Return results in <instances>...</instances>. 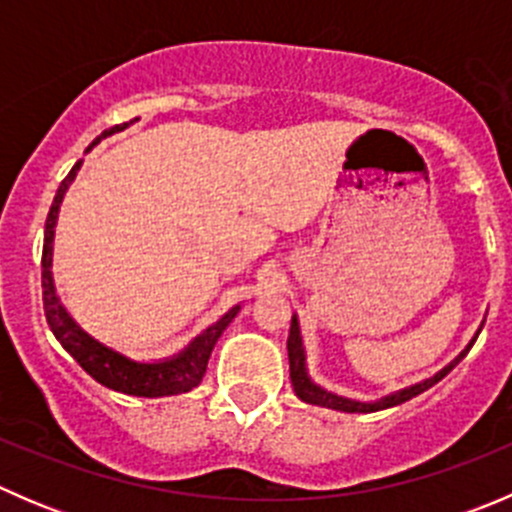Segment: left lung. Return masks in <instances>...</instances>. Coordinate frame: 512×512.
I'll list each match as a JSON object with an SVG mask.
<instances>
[{
    "label": "left lung",
    "instance_id": "8db88e82",
    "mask_svg": "<svg viewBox=\"0 0 512 512\" xmlns=\"http://www.w3.org/2000/svg\"><path fill=\"white\" fill-rule=\"evenodd\" d=\"M480 329H483V327H480ZM480 329L476 332V337L471 339V344H468V347L463 349V352L458 354L456 359L451 361V364L443 366L438 374H433L431 379H423L414 386H406V389L394 391V394H389V396H381V399H376V401H356V399H349V396H339V394H334V391H327L324 386L314 384L312 376H309V371H307V352H304L302 332H299V319H297V314H292V324H289V337H287L289 379H292L294 394H297L299 399L304 401V404L322 406V409H332V411H344V414H371V411L391 409V406L404 404V401L414 399V396L423 394L426 389H431L433 384H438V381H441L443 376H446L448 371H451L453 366H456L458 361H461L463 356L468 354V349L476 344Z\"/></svg>",
    "mask_w": 512,
    "mask_h": 512
}]
</instances>
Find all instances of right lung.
<instances>
[{"instance_id":"obj_1","label":"right lung","mask_w":512,"mask_h":512,"mask_svg":"<svg viewBox=\"0 0 512 512\" xmlns=\"http://www.w3.org/2000/svg\"><path fill=\"white\" fill-rule=\"evenodd\" d=\"M138 121V118H133ZM131 121V123H133ZM131 123H121V126H113L108 131H103L101 136L86 148V153L101 143V138L113 136V133L123 131ZM81 163L74 165L69 170L64 180H61L59 190L54 195V203H51L49 218H46V230H44V252H41V289H44V314L46 322H49L51 332L59 339L61 347L66 349L76 361H79L81 369L89 376H94L98 384H103L106 389L118 391V394L128 396H143V399H158V396H175L185 394V391L195 389V386L203 381L205 369H208V359L213 354L215 342L220 339V334L225 332L227 324L237 317L240 312V304H235L232 309H227L223 317L215 324H210L208 329L198 334L193 342L185 349H180L178 354L168 356V359L158 361H136L131 356L116 352L113 347H106L103 342H98L96 337H91L69 312L61 304L59 294H56L54 275H51V257H54V232H56V220H59V208L61 200H64L66 190L74 183L76 173H79Z\"/></svg>"}]
</instances>
